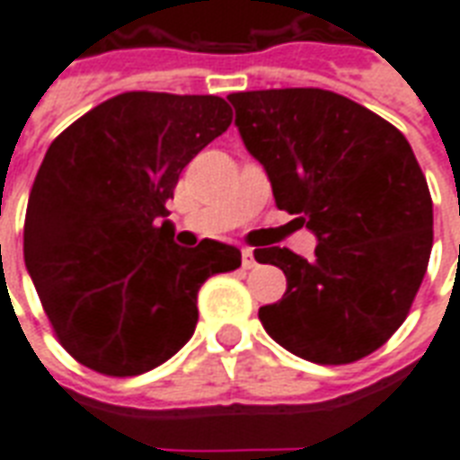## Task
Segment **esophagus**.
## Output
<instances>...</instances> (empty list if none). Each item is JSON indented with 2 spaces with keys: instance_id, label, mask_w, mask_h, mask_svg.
Instances as JSON below:
<instances>
[{
  "instance_id": "1",
  "label": "esophagus",
  "mask_w": 460,
  "mask_h": 460,
  "mask_svg": "<svg viewBox=\"0 0 460 460\" xmlns=\"http://www.w3.org/2000/svg\"><path fill=\"white\" fill-rule=\"evenodd\" d=\"M241 263H243V269H253V266H256V256H253V251L251 249L241 251Z\"/></svg>"
}]
</instances>
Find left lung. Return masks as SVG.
I'll return each mask as SVG.
<instances>
[{"instance_id": "8db88e82", "label": "left lung", "mask_w": 460, "mask_h": 460, "mask_svg": "<svg viewBox=\"0 0 460 460\" xmlns=\"http://www.w3.org/2000/svg\"><path fill=\"white\" fill-rule=\"evenodd\" d=\"M246 150L276 207L318 236L315 259L256 249L288 288L259 318L270 338L318 365L372 355L409 315L434 243V204L411 145L392 122L323 88L231 93Z\"/></svg>"}]
</instances>
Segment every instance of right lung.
Masks as SVG:
<instances>
[{"label":"right lung","instance_id":"add662e5","mask_svg":"<svg viewBox=\"0 0 460 460\" xmlns=\"http://www.w3.org/2000/svg\"><path fill=\"white\" fill-rule=\"evenodd\" d=\"M231 125L219 95L130 91L46 150L29 194L24 261L68 355L108 376L167 362L197 328V293L241 251L174 243L164 219L181 170Z\"/></svg>","mask_w":460,"mask_h":460}]
</instances>
